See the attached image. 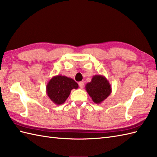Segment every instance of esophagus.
<instances>
[{
	"label": "esophagus",
	"mask_w": 157,
	"mask_h": 157,
	"mask_svg": "<svg viewBox=\"0 0 157 157\" xmlns=\"http://www.w3.org/2000/svg\"><path fill=\"white\" fill-rule=\"evenodd\" d=\"M78 85H79V86H80V88H82L83 87V86H84V82H83L82 81H81V82H78Z\"/></svg>",
	"instance_id": "esophagus-1"
}]
</instances>
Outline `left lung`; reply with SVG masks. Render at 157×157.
<instances>
[{"label": "left lung", "mask_w": 157, "mask_h": 157, "mask_svg": "<svg viewBox=\"0 0 157 157\" xmlns=\"http://www.w3.org/2000/svg\"><path fill=\"white\" fill-rule=\"evenodd\" d=\"M85 90L96 104L101 103L111 93L109 82L103 75H95L91 81L85 85Z\"/></svg>", "instance_id": "8db88e82"}]
</instances>
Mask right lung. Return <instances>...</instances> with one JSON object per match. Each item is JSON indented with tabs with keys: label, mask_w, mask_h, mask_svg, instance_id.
I'll return each mask as SVG.
<instances>
[{
	"label": "right lung",
	"mask_w": 157,
	"mask_h": 157,
	"mask_svg": "<svg viewBox=\"0 0 157 157\" xmlns=\"http://www.w3.org/2000/svg\"><path fill=\"white\" fill-rule=\"evenodd\" d=\"M74 80L66 76L56 75L52 77L46 85V93L56 105H61L68 99L72 89H78Z\"/></svg>",
	"instance_id": "obj_1"
}]
</instances>
